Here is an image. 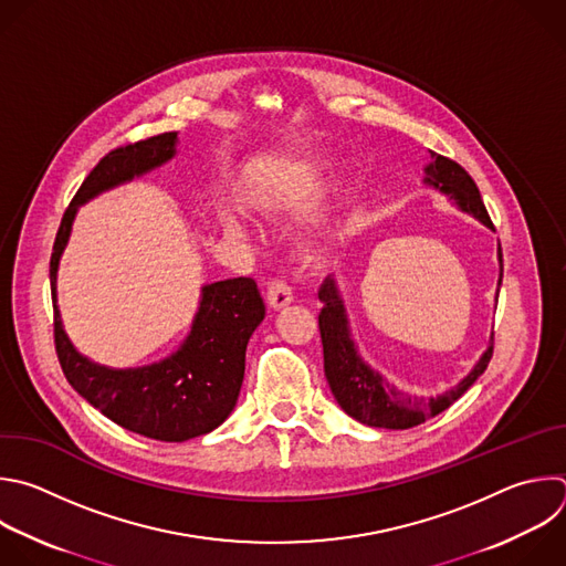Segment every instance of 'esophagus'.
Instances as JSON below:
<instances>
[{
  "mask_svg": "<svg viewBox=\"0 0 566 566\" xmlns=\"http://www.w3.org/2000/svg\"><path fill=\"white\" fill-rule=\"evenodd\" d=\"M266 302L273 308H284L293 302V289L286 280H273L266 289Z\"/></svg>",
  "mask_w": 566,
  "mask_h": 566,
  "instance_id": "obj_1",
  "label": "esophagus"
}]
</instances>
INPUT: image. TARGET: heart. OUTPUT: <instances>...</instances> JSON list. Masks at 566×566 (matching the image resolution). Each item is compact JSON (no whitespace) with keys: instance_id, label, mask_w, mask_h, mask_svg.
<instances>
[{"instance_id":"heart-1","label":"heart","mask_w":566,"mask_h":566,"mask_svg":"<svg viewBox=\"0 0 566 566\" xmlns=\"http://www.w3.org/2000/svg\"><path fill=\"white\" fill-rule=\"evenodd\" d=\"M227 222H229V227H233V229H238V227H240V224H238V220H235V218H229V220H227Z\"/></svg>"}]
</instances>
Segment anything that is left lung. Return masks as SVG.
<instances>
[{"label": "left lung", "instance_id": "left-lung-1", "mask_svg": "<svg viewBox=\"0 0 566 566\" xmlns=\"http://www.w3.org/2000/svg\"><path fill=\"white\" fill-rule=\"evenodd\" d=\"M424 181L436 186L438 191L455 200V205L478 218L484 227L493 229V222L484 209L478 186L473 177L453 159L431 153V164L424 168ZM500 260V284H502V249H497ZM319 300L324 308L319 313V335L324 348V375L328 387L337 400V405L357 422L366 427L380 429H411L422 424L427 418H436L447 411L458 398H462L469 387L486 370L493 355V335L489 348L482 353L480 361L471 368L467 378L449 389L444 396L418 400L400 394L396 387L382 380L380 373H375L364 359L357 355L355 344L350 339L346 311L342 297L337 293L335 280L326 277L319 286Z\"/></svg>", "mask_w": 566, "mask_h": 566}]
</instances>
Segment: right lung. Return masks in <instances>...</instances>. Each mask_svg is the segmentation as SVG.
Listing matches in <instances>:
<instances>
[{"label":"right lung","instance_id":"obj_1","mask_svg":"<svg viewBox=\"0 0 566 566\" xmlns=\"http://www.w3.org/2000/svg\"><path fill=\"white\" fill-rule=\"evenodd\" d=\"M177 133H161L106 153L82 181L64 211L51 255L55 300L57 264L69 242L77 207L108 188L144 175L175 155ZM55 350L69 385L108 420L159 442H184L218 429L233 411L247 344L266 315L253 277H233L202 289L191 335L170 357L142 368H106L82 357L64 333L57 304Z\"/></svg>","mask_w":566,"mask_h":566}]
</instances>
